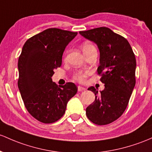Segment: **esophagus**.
Listing matches in <instances>:
<instances>
[{
	"label": "esophagus",
	"mask_w": 152,
	"mask_h": 152,
	"mask_svg": "<svg viewBox=\"0 0 152 152\" xmlns=\"http://www.w3.org/2000/svg\"><path fill=\"white\" fill-rule=\"evenodd\" d=\"M85 90V88L83 87V86H78V91H82Z\"/></svg>",
	"instance_id": "1"
}]
</instances>
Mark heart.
Instances as JSON below:
<instances>
[{
  "label": "heart",
  "instance_id": "b5f03b06",
  "mask_svg": "<svg viewBox=\"0 0 152 152\" xmlns=\"http://www.w3.org/2000/svg\"><path fill=\"white\" fill-rule=\"evenodd\" d=\"M92 48H94V46L91 43L89 42H86L83 43L82 45V50L83 52H86L89 50L90 49H92ZM89 74V72L88 71H77L76 73H75L74 74V79L76 80V81H79V82H84V81L86 80V76Z\"/></svg>",
  "mask_w": 152,
  "mask_h": 152
}]
</instances>
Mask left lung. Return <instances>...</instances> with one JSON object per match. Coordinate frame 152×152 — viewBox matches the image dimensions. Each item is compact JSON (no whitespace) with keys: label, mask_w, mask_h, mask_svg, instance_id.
<instances>
[{"label":"left lung","mask_w":152,"mask_h":152,"mask_svg":"<svg viewBox=\"0 0 152 152\" xmlns=\"http://www.w3.org/2000/svg\"><path fill=\"white\" fill-rule=\"evenodd\" d=\"M79 34L97 45V72L104 84L99 93L94 86L88 88L94 93L95 100L86 107V116L94 124H109L122 115L135 87V55L127 39L109 28H95Z\"/></svg>","instance_id":"obj_1"}]
</instances>
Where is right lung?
<instances>
[{
  "label": "right lung",
  "mask_w": 152,
  "mask_h": 152,
  "mask_svg": "<svg viewBox=\"0 0 152 152\" xmlns=\"http://www.w3.org/2000/svg\"><path fill=\"white\" fill-rule=\"evenodd\" d=\"M77 34L50 28L29 38L23 46L18 61V87L26 110L42 123L58 121L77 92L72 82L58 87L52 81L54 70L61 67L65 48Z\"/></svg>",
  "instance_id": "add662e5"
}]
</instances>
